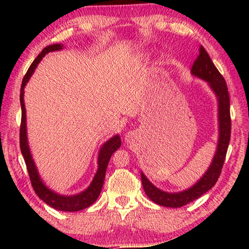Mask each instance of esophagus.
<instances>
[{"label": "esophagus", "mask_w": 249, "mask_h": 249, "mask_svg": "<svg viewBox=\"0 0 249 249\" xmlns=\"http://www.w3.org/2000/svg\"><path fill=\"white\" fill-rule=\"evenodd\" d=\"M134 136H135V134H134V133H132V132H129V133H127V134L125 135V140L127 141V142H129V141H132V140H133Z\"/></svg>", "instance_id": "esophagus-1"}]
</instances>
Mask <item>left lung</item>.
Listing matches in <instances>:
<instances>
[{
	"mask_svg": "<svg viewBox=\"0 0 249 249\" xmlns=\"http://www.w3.org/2000/svg\"><path fill=\"white\" fill-rule=\"evenodd\" d=\"M191 73L204 81L209 82L211 89L215 93L218 102V142L217 148L214 155L209 169L205 171L203 177L187 190L169 193L160 190L146 178L142 172V183L146 196L159 205L167 208H181L190 202L196 200L203 196L216 183L221 175L224 160L226 157L231 140V114H230V95L227 86L223 75L214 66L206 50L200 47L199 56L193 62Z\"/></svg>",
	"mask_w": 249,
	"mask_h": 249,
	"instance_id": "obj_1",
	"label": "left lung"
}]
</instances>
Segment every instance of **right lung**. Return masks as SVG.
Instances as JSON below:
<instances>
[{
	"mask_svg": "<svg viewBox=\"0 0 249 249\" xmlns=\"http://www.w3.org/2000/svg\"><path fill=\"white\" fill-rule=\"evenodd\" d=\"M60 49H62L61 44H53L45 47L41 50V53L38 56H37L35 60L33 61V64L28 68L26 74L24 75L19 95L20 107H22V122H20L19 129V146L20 151H22V155L25 160V163H26L29 179H31L33 189L35 190L36 195L38 196L45 203H47L53 209L59 211H65V212H77V211H81L83 209L89 208V206L91 204H93L96 199L99 197L103 187L105 171H107L108 161L109 159H111V156L113 155V153L121 147V138L119 135H115L114 137H112L111 140H108L102 147H101L98 158V171H96L91 184L81 193H78V195L74 196L58 195V193L52 191L50 189L46 187L43 180L40 179L38 171H37V168L35 166V162H34V160L32 158L31 150H29L27 142L26 109H25L24 103V88L28 82L29 78L32 77L34 71H35L37 65H38L41 59L46 56V53H48L50 52H56V50Z\"/></svg>",
	"mask_w": 249,
	"mask_h": 249,
	"instance_id": "right-lung-1",
	"label": "right lung"
}]
</instances>
